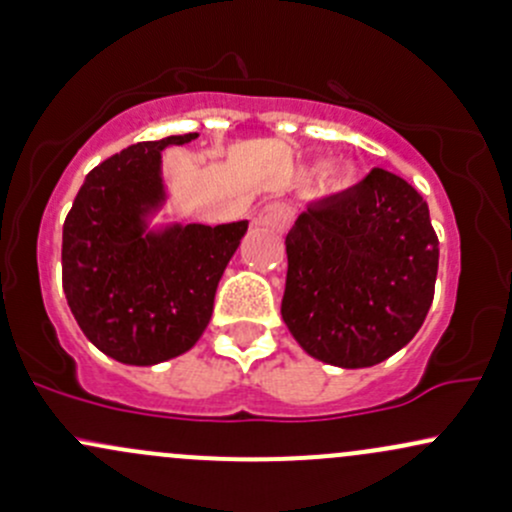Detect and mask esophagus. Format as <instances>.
Instances as JSON below:
<instances>
[{"mask_svg":"<svg viewBox=\"0 0 512 512\" xmlns=\"http://www.w3.org/2000/svg\"><path fill=\"white\" fill-rule=\"evenodd\" d=\"M290 222H293V207H290L288 202H271V205L263 207L256 217V224L271 227L276 229V232H285V229L290 227Z\"/></svg>","mask_w":512,"mask_h":512,"instance_id":"34e87169","label":"esophagus"}]
</instances>
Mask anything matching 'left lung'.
<instances>
[{"label": "left lung", "mask_w": 512, "mask_h": 512, "mask_svg": "<svg viewBox=\"0 0 512 512\" xmlns=\"http://www.w3.org/2000/svg\"><path fill=\"white\" fill-rule=\"evenodd\" d=\"M285 251L280 315L324 364H381L425 322L439 241L427 202L400 175L373 168L354 188L312 202Z\"/></svg>", "instance_id": "1"}]
</instances>
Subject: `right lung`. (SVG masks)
<instances>
[{
	"mask_svg": "<svg viewBox=\"0 0 512 512\" xmlns=\"http://www.w3.org/2000/svg\"><path fill=\"white\" fill-rule=\"evenodd\" d=\"M197 134L141 141L87 173L63 224V290L85 337L129 366L185 354L202 337L219 278L249 222L146 232L166 200L161 151Z\"/></svg>",
	"mask_w": 512,
	"mask_h": 512,
	"instance_id": "obj_1",
	"label": "right lung"
}]
</instances>
